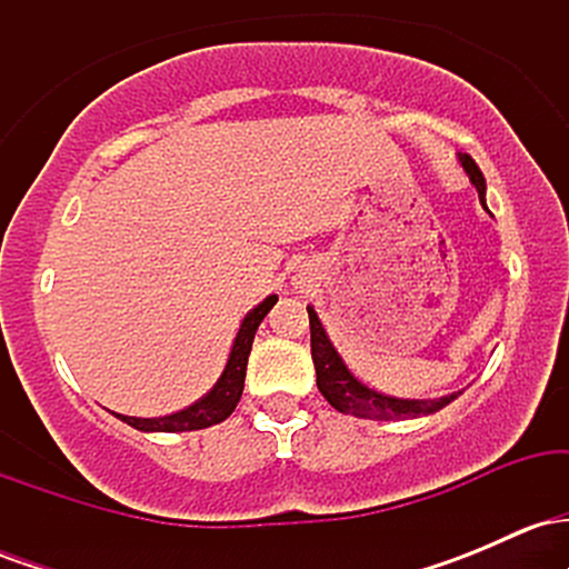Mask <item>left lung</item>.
I'll return each mask as SVG.
<instances>
[{"label": "left lung", "mask_w": 569, "mask_h": 569, "mask_svg": "<svg viewBox=\"0 0 569 569\" xmlns=\"http://www.w3.org/2000/svg\"><path fill=\"white\" fill-rule=\"evenodd\" d=\"M462 168H466L468 179L479 192L481 206L487 208L485 194H487V181L485 173L479 171L471 154H460ZM307 316H310V350H312V363H316V377H318V390L326 401L331 403L337 411L352 417H363V420H411V417L433 415L452 403L460 393L441 396V398H396L377 393L375 388L363 385L352 371L345 367L342 356L335 350L331 339L326 337L321 321H318V312L312 307H307Z\"/></svg>", "instance_id": "8db88e82"}]
</instances>
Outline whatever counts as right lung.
Masks as SVG:
<instances>
[{
    "label": "right lung",
    "mask_w": 569,
    "mask_h": 569,
    "mask_svg": "<svg viewBox=\"0 0 569 569\" xmlns=\"http://www.w3.org/2000/svg\"><path fill=\"white\" fill-rule=\"evenodd\" d=\"M278 302V297H267L262 305L253 307L251 312L240 323L238 337H234L230 358H227V367L221 371L219 382L208 390L206 396L198 398L192 407L173 411L166 417H128V415H114L117 420L128 422L130 428L143 430V433H184V430H200L211 428L217 422L227 420L238 407L240 396H243V382H246V367H248V352H251L253 335H257L259 323L264 321L267 312L272 310V305Z\"/></svg>",
    "instance_id": "obj_1"
}]
</instances>
